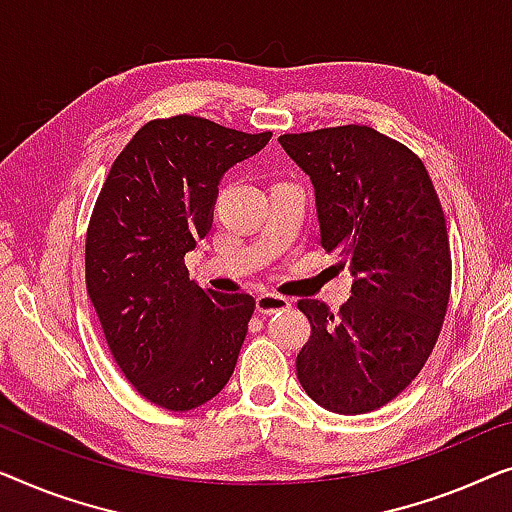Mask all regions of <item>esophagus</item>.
I'll use <instances>...</instances> for the list:
<instances>
[{
    "instance_id": "obj_1",
    "label": "esophagus",
    "mask_w": 512,
    "mask_h": 512,
    "mask_svg": "<svg viewBox=\"0 0 512 512\" xmlns=\"http://www.w3.org/2000/svg\"><path fill=\"white\" fill-rule=\"evenodd\" d=\"M257 304V311L269 315V313H276V311H285V308H290V299L283 297V294H259V297L255 299Z\"/></svg>"
}]
</instances>
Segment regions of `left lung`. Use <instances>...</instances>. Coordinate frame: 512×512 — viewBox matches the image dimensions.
<instances>
[{
    "instance_id": "8db88e82",
    "label": "left lung",
    "mask_w": 512,
    "mask_h": 512,
    "mask_svg": "<svg viewBox=\"0 0 512 512\" xmlns=\"http://www.w3.org/2000/svg\"><path fill=\"white\" fill-rule=\"evenodd\" d=\"M278 143L311 176L322 248L355 278L338 313L315 299L297 304L311 322L297 378L331 413H371L413 383L441 334L452 283L441 201L420 157L373 127Z\"/></svg>"
}]
</instances>
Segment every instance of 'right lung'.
<instances>
[{
	"instance_id": "right-lung-1",
	"label": "right lung",
	"mask_w": 512,
	"mask_h": 512,
	"mask_svg": "<svg viewBox=\"0 0 512 512\" xmlns=\"http://www.w3.org/2000/svg\"><path fill=\"white\" fill-rule=\"evenodd\" d=\"M269 139L187 113L150 120L99 192L85 285L115 364L155 406L192 410L232 378L255 299L201 290L185 253L211 229L225 171Z\"/></svg>"
}]
</instances>
